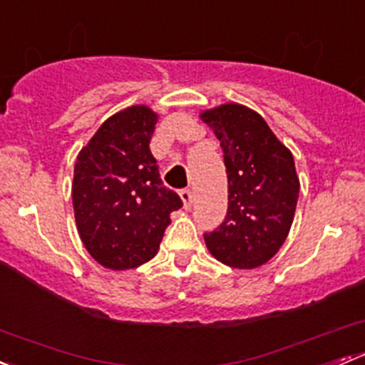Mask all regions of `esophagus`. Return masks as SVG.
<instances>
[{
    "instance_id": "34e87169",
    "label": "esophagus",
    "mask_w": 365,
    "mask_h": 365,
    "mask_svg": "<svg viewBox=\"0 0 365 365\" xmlns=\"http://www.w3.org/2000/svg\"><path fill=\"white\" fill-rule=\"evenodd\" d=\"M180 197H182V201H183V208L185 210H190L192 208V192H190L189 189H183V190H180Z\"/></svg>"
}]
</instances>
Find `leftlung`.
Here are the masks:
<instances>
[{
    "label": "left lung",
    "mask_w": 365,
    "mask_h": 365,
    "mask_svg": "<svg viewBox=\"0 0 365 365\" xmlns=\"http://www.w3.org/2000/svg\"><path fill=\"white\" fill-rule=\"evenodd\" d=\"M227 173V215L205 235L210 254L227 267L251 270L270 261L284 244L295 217L300 182L292 152L259 113L242 104L205 109Z\"/></svg>",
    "instance_id": "1"
}]
</instances>
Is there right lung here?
<instances>
[{
	"label": "right lung",
	"mask_w": 365,
	"mask_h": 365,
	"mask_svg": "<svg viewBox=\"0 0 365 365\" xmlns=\"http://www.w3.org/2000/svg\"><path fill=\"white\" fill-rule=\"evenodd\" d=\"M157 120L148 106L121 109L98 127L73 165L77 231L90 256L109 270L155 257L169 215L182 206L150 152Z\"/></svg>",
	"instance_id": "right-lung-1"
}]
</instances>
